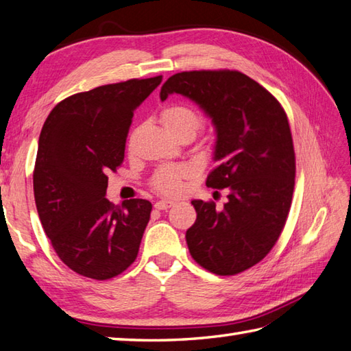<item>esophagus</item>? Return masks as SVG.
Masks as SVG:
<instances>
[{"mask_svg": "<svg viewBox=\"0 0 351 351\" xmlns=\"http://www.w3.org/2000/svg\"><path fill=\"white\" fill-rule=\"evenodd\" d=\"M174 204L173 200H165V198H162V200H158L154 203V208L158 209V210H163V209H168Z\"/></svg>", "mask_w": 351, "mask_h": 351, "instance_id": "esophagus-1", "label": "esophagus"}]
</instances>
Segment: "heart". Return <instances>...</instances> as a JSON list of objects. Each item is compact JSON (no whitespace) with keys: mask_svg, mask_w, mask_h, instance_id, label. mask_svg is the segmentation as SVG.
<instances>
[{"mask_svg":"<svg viewBox=\"0 0 351 351\" xmlns=\"http://www.w3.org/2000/svg\"><path fill=\"white\" fill-rule=\"evenodd\" d=\"M160 121L174 137L180 134L194 136L202 127V116L197 111L183 104H173L165 107L160 113ZM191 174L188 167H165L154 174L151 184L162 194H177L182 188V180Z\"/></svg>","mask_w":351,"mask_h":351,"instance_id":"b5f03b06","label":"heart"}]
</instances>
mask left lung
Segmentation results:
<instances>
[{"mask_svg":"<svg viewBox=\"0 0 351 351\" xmlns=\"http://www.w3.org/2000/svg\"><path fill=\"white\" fill-rule=\"evenodd\" d=\"M189 97L215 127L206 184L229 189L228 203L193 200L197 220L186 230L191 256L215 275L255 266L278 240L295 186V151L281 104L237 70L182 71L163 84L160 99Z\"/></svg>","mask_w":351,"mask_h":351,"instance_id":"left-lung-1","label":"left lung"}]
</instances>
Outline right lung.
<instances>
[{
    "label": "right lung",
    "mask_w": 351,
    "mask_h": 351,
    "mask_svg": "<svg viewBox=\"0 0 351 351\" xmlns=\"http://www.w3.org/2000/svg\"><path fill=\"white\" fill-rule=\"evenodd\" d=\"M162 76L101 85L59 102L39 134L33 193L39 220L73 272L110 280L134 263L153 204L105 198L121 167L134 110Z\"/></svg>",
    "instance_id": "add662e5"
}]
</instances>
